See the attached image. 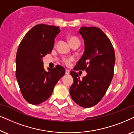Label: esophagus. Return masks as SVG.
<instances>
[{"label":"esophagus","instance_id":"1","mask_svg":"<svg viewBox=\"0 0 134 134\" xmlns=\"http://www.w3.org/2000/svg\"><path fill=\"white\" fill-rule=\"evenodd\" d=\"M69 74H70V70H68V69H66V70H65V74L69 75Z\"/></svg>","mask_w":134,"mask_h":134}]
</instances>
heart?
Instances as JSON below:
<instances>
[{"label": "heart", "instance_id": "obj_1", "mask_svg": "<svg viewBox=\"0 0 134 134\" xmlns=\"http://www.w3.org/2000/svg\"><path fill=\"white\" fill-rule=\"evenodd\" d=\"M69 42L71 43V42H74V41L78 40V39L75 37H70L69 38ZM74 60V59L73 58H64L63 59H62V61H63L64 63L66 64V65H70L71 62L73 61Z\"/></svg>", "mask_w": 134, "mask_h": 134}]
</instances>
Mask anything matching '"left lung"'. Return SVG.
Masks as SVG:
<instances>
[{"label": "left lung", "instance_id": "obj_1", "mask_svg": "<svg viewBox=\"0 0 134 134\" xmlns=\"http://www.w3.org/2000/svg\"><path fill=\"white\" fill-rule=\"evenodd\" d=\"M85 43V52L74 70H85L82 79L70 71L74 83L70 88L71 97L78 105L92 107L105 94L113 77L115 55L110 39L100 29L81 27L79 30Z\"/></svg>", "mask_w": 134, "mask_h": 134}]
</instances>
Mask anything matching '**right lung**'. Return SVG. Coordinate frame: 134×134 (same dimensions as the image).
Returning <instances> with one entry per match:
<instances>
[{"label": "right lung", "mask_w": 134, "mask_h": 134, "mask_svg": "<svg viewBox=\"0 0 134 134\" xmlns=\"http://www.w3.org/2000/svg\"><path fill=\"white\" fill-rule=\"evenodd\" d=\"M59 27L46 24L35 26L21 40L16 56V76L21 94L28 103L38 105L50 97L65 69L58 65L43 67V58L53 50Z\"/></svg>", "instance_id": "add662e5"}]
</instances>
